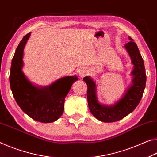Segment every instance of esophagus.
I'll list each match as a JSON object with an SVG mask.
<instances>
[{"label": "esophagus", "instance_id": "34e87169", "mask_svg": "<svg viewBox=\"0 0 157 157\" xmlns=\"http://www.w3.org/2000/svg\"><path fill=\"white\" fill-rule=\"evenodd\" d=\"M87 74H88V71H87L86 69L85 68H81L79 69L78 71V75L79 76L81 77V78H83L86 75H87Z\"/></svg>", "mask_w": 157, "mask_h": 157}]
</instances>
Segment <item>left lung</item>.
<instances>
[{"instance_id":"8db88e82","label":"left lung","mask_w":157,"mask_h":157,"mask_svg":"<svg viewBox=\"0 0 157 157\" xmlns=\"http://www.w3.org/2000/svg\"><path fill=\"white\" fill-rule=\"evenodd\" d=\"M130 42L124 47L132 59L133 69L132 85L121 99L113 106H105L99 104L96 94V83L90 76H86L83 81L88 86V107L91 113L97 120L104 122L118 121L133 111L140 101L146 84V74L144 62L136 44L129 37Z\"/></svg>"}]
</instances>
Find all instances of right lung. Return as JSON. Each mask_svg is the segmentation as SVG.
I'll use <instances>...</instances> for the list:
<instances>
[{
  "label": "right lung",
  "instance_id": "obj_1",
  "mask_svg": "<svg viewBox=\"0 0 157 157\" xmlns=\"http://www.w3.org/2000/svg\"><path fill=\"white\" fill-rule=\"evenodd\" d=\"M30 33L25 35L15 51L12 60L10 83L15 100L25 114L36 121L50 123L63 113L67 94L78 77L65 76L47 87H37L22 71L23 56Z\"/></svg>",
  "mask_w": 157,
  "mask_h": 157
}]
</instances>
